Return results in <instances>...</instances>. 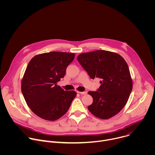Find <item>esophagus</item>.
I'll return each instance as SVG.
<instances>
[{"instance_id": "obj_1", "label": "esophagus", "mask_w": 155, "mask_h": 155, "mask_svg": "<svg viewBox=\"0 0 155 155\" xmlns=\"http://www.w3.org/2000/svg\"><path fill=\"white\" fill-rule=\"evenodd\" d=\"M77 93H78L79 94H80L81 95H84V94H86L87 93L86 91H84V92H80V91H77Z\"/></svg>"}]
</instances>
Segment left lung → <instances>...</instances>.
I'll use <instances>...</instances> for the list:
<instances>
[{
  "label": "left lung",
  "mask_w": 155,
  "mask_h": 155,
  "mask_svg": "<svg viewBox=\"0 0 155 155\" xmlns=\"http://www.w3.org/2000/svg\"><path fill=\"white\" fill-rule=\"evenodd\" d=\"M77 60L91 78L102 80L97 91L87 93L93 99L87 107L89 111L103 120L118 114L126 104L132 89L126 61L116 53L105 50L81 53Z\"/></svg>",
  "instance_id": "8db88e82"
}]
</instances>
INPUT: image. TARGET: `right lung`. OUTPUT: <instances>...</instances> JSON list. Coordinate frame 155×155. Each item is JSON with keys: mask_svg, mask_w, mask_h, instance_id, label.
Masks as SVG:
<instances>
[{"mask_svg": "<svg viewBox=\"0 0 155 155\" xmlns=\"http://www.w3.org/2000/svg\"><path fill=\"white\" fill-rule=\"evenodd\" d=\"M75 56L54 51L37 54L29 61L21 80V91L28 107L40 118L55 121L68 111L77 93L64 91L56 83Z\"/></svg>", "mask_w": 155, "mask_h": 155, "instance_id": "right-lung-1", "label": "right lung"}]
</instances>
